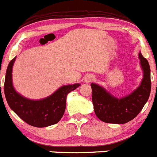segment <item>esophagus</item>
Here are the masks:
<instances>
[{
    "label": "esophagus",
    "instance_id": "1",
    "mask_svg": "<svg viewBox=\"0 0 157 157\" xmlns=\"http://www.w3.org/2000/svg\"><path fill=\"white\" fill-rule=\"evenodd\" d=\"M93 80H94V76L92 75H90V74L85 75V78H84V82H85V83H89V82H92Z\"/></svg>",
    "mask_w": 157,
    "mask_h": 157
}]
</instances>
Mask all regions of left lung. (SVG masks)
I'll use <instances>...</instances> for the list:
<instances>
[{
    "instance_id": "obj_1",
    "label": "left lung",
    "mask_w": 157,
    "mask_h": 157,
    "mask_svg": "<svg viewBox=\"0 0 157 157\" xmlns=\"http://www.w3.org/2000/svg\"><path fill=\"white\" fill-rule=\"evenodd\" d=\"M138 57L143 71V78L138 88L128 94L116 98L101 85L90 84L94 113L103 122L114 124L127 123L138 116L147 102L151 90V68L148 61L140 52Z\"/></svg>"
}]
</instances>
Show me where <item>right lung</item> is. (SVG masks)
I'll return each instance as SVG.
<instances>
[{
	"mask_svg": "<svg viewBox=\"0 0 157 157\" xmlns=\"http://www.w3.org/2000/svg\"><path fill=\"white\" fill-rule=\"evenodd\" d=\"M16 58L10 62L4 81V94L10 109L32 126L43 128L57 123L65 112L67 94L81 85H63L47 98L29 99L18 93L13 85L12 72Z\"/></svg>",
	"mask_w": 157,
	"mask_h": 157,
	"instance_id": "right-lung-1",
	"label": "right lung"
}]
</instances>
